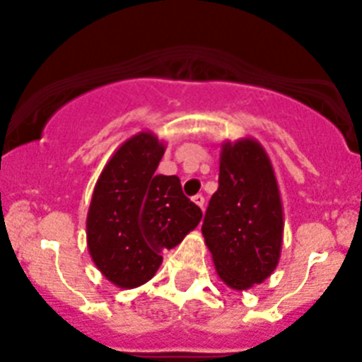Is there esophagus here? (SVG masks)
I'll return each instance as SVG.
<instances>
[{
    "mask_svg": "<svg viewBox=\"0 0 362 362\" xmlns=\"http://www.w3.org/2000/svg\"><path fill=\"white\" fill-rule=\"evenodd\" d=\"M192 201H194V203H196L197 206H199L201 210L204 209V197L201 196V194H197V196H194V197H192Z\"/></svg>",
    "mask_w": 362,
    "mask_h": 362,
    "instance_id": "34e87169",
    "label": "esophagus"
}]
</instances>
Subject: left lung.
<instances>
[{
	"mask_svg": "<svg viewBox=\"0 0 362 362\" xmlns=\"http://www.w3.org/2000/svg\"><path fill=\"white\" fill-rule=\"evenodd\" d=\"M283 219L276 172L263 145L254 137L223 143L219 188L201 232L226 286L248 290L274 274L283 246Z\"/></svg>",
	"mask_w": 362,
	"mask_h": 362,
	"instance_id": "8db88e82",
	"label": "left lung"
}]
</instances>
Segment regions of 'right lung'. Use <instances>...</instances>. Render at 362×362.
<instances>
[{
    "instance_id": "add662e5",
    "label": "right lung",
    "mask_w": 362,
    "mask_h": 362,
    "mask_svg": "<svg viewBox=\"0 0 362 362\" xmlns=\"http://www.w3.org/2000/svg\"><path fill=\"white\" fill-rule=\"evenodd\" d=\"M165 148L156 134H136L112 153L92 192L86 246L98 270L117 288L152 279L163 252L177 246L203 217L177 175L156 174Z\"/></svg>"
}]
</instances>
